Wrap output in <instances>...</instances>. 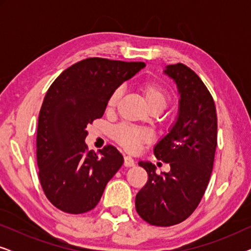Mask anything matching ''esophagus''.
Segmentation results:
<instances>
[{"mask_svg": "<svg viewBox=\"0 0 251 251\" xmlns=\"http://www.w3.org/2000/svg\"><path fill=\"white\" fill-rule=\"evenodd\" d=\"M125 167H133L135 166V160L132 159L131 156H128V155H126L125 156Z\"/></svg>", "mask_w": 251, "mask_h": 251, "instance_id": "1", "label": "esophagus"}]
</instances>
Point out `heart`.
<instances>
[{
	"label": "heart",
	"instance_id": "obj_1",
	"mask_svg": "<svg viewBox=\"0 0 251 251\" xmlns=\"http://www.w3.org/2000/svg\"><path fill=\"white\" fill-rule=\"evenodd\" d=\"M140 92H142L144 101H145L150 112L154 111L160 113L162 109L166 108L170 100V95L167 91V89L162 85L154 83V82H147V83L142 84ZM120 97H121V89H116L112 92L107 100V111H113L116 107ZM113 136H114L116 143L129 152H135L142 144L147 143L150 140V135L146 131L129 126H116Z\"/></svg>",
	"mask_w": 251,
	"mask_h": 251
}]
</instances>
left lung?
Segmentation results:
<instances>
[{
  "mask_svg": "<svg viewBox=\"0 0 251 251\" xmlns=\"http://www.w3.org/2000/svg\"><path fill=\"white\" fill-rule=\"evenodd\" d=\"M163 73L173 78L179 94L176 122L154 146V155L170 164L169 173H155L151 162L139 161L149 175L136 195V210L155 226L179 224L200 203L210 179L217 146V113L201 78L178 63Z\"/></svg>",
  "mask_w": 251,
  "mask_h": 251,
  "instance_id": "left-lung-1",
  "label": "left lung"
}]
</instances>
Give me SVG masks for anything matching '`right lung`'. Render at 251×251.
Returning a JSON list of instances; mask_svg holds the SVG:
<instances>
[{
    "label": "right lung",
    "instance_id": "right-lung-1",
    "mask_svg": "<svg viewBox=\"0 0 251 251\" xmlns=\"http://www.w3.org/2000/svg\"><path fill=\"white\" fill-rule=\"evenodd\" d=\"M145 67L105 58H87L65 70L50 85L39 115L36 157L44 194L68 214L98 204L106 185L123 164L122 154L107 145L88 151L87 126L100 119L112 92Z\"/></svg>",
    "mask_w": 251,
    "mask_h": 251
}]
</instances>
